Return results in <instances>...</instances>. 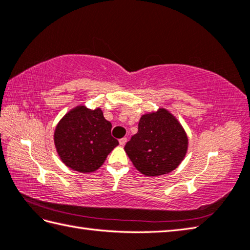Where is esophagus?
Returning a JSON list of instances; mask_svg holds the SVG:
<instances>
[{
	"instance_id": "1",
	"label": "esophagus",
	"mask_w": 250,
	"mask_h": 250,
	"mask_svg": "<svg viewBox=\"0 0 250 250\" xmlns=\"http://www.w3.org/2000/svg\"><path fill=\"white\" fill-rule=\"evenodd\" d=\"M126 141H128V139H126V138H122V139L119 140V144H120L121 146H124V145L126 143Z\"/></svg>"
}]
</instances>
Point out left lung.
Returning a JSON list of instances; mask_svg holds the SVG:
<instances>
[{
  "instance_id": "8db88e82",
  "label": "left lung",
  "mask_w": 250,
  "mask_h": 250,
  "mask_svg": "<svg viewBox=\"0 0 250 250\" xmlns=\"http://www.w3.org/2000/svg\"><path fill=\"white\" fill-rule=\"evenodd\" d=\"M188 139L177 118L165 108L143 115L138 133L125 144L132 164L146 177L170 173L182 163Z\"/></svg>"
}]
</instances>
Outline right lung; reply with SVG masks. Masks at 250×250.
Wrapping results in <instances>:
<instances>
[{
  "mask_svg": "<svg viewBox=\"0 0 250 250\" xmlns=\"http://www.w3.org/2000/svg\"><path fill=\"white\" fill-rule=\"evenodd\" d=\"M111 124L101 108L78 106L62 117L54 132V143L67 167L82 173L93 172L104 164L119 142L111 136Z\"/></svg>",
  "mask_w": 250,
  "mask_h": 250,
  "instance_id": "add662e5",
  "label": "right lung"
}]
</instances>
